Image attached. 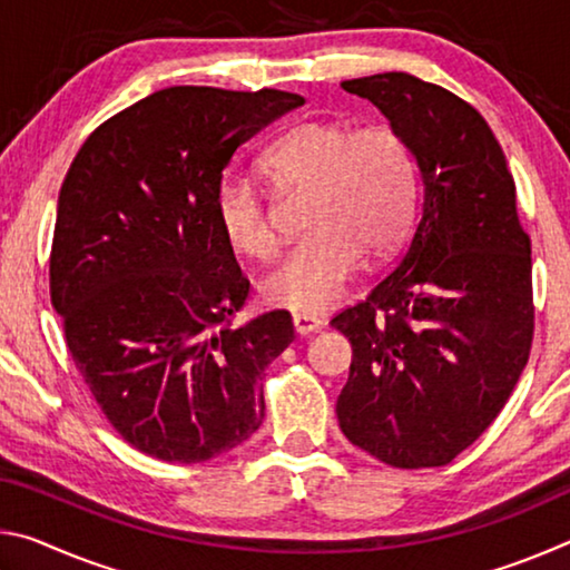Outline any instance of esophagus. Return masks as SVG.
<instances>
[{"mask_svg": "<svg viewBox=\"0 0 570 570\" xmlns=\"http://www.w3.org/2000/svg\"><path fill=\"white\" fill-rule=\"evenodd\" d=\"M292 322H294L296 334H312L324 324V320H320V316H314V314H294Z\"/></svg>", "mask_w": 570, "mask_h": 570, "instance_id": "34e87169", "label": "esophagus"}]
</instances>
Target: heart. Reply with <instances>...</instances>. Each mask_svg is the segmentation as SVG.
Here are the masks:
<instances>
[{
  "instance_id": "b5f03b06",
  "label": "heart",
  "mask_w": 570,
  "mask_h": 570,
  "mask_svg": "<svg viewBox=\"0 0 570 570\" xmlns=\"http://www.w3.org/2000/svg\"><path fill=\"white\" fill-rule=\"evenodd\" d=\"M274 190H304L306 236L284 250L264 276L262 294L294 314H322L344 296L364 258L387 256L414 214V166L390 125L306 120L286 130L256 160ZM216 224L238 256L262 258L272 230L256 190L230 180L216 196Z\"/></svg>"
}]
</instances>
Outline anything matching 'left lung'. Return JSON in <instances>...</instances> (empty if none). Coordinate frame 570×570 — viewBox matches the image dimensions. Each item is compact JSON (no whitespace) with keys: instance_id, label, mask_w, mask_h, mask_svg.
<instances>
[{"instance_id":"left-lung-1","label":"left lung","mask_w":570,"mask_h":570,"mask_svg":"<svg viewBox=\"0 0 570 570\" xmlns=\"http://www.w3.org/2000/svg\"><path fill=\"white\" fill-rule=\"evenodd\" d=\"M417 166L420 214L387 278L332 326L352 344L344 438L392 468H440L503 410L533 342L530 238L482 115L407 72L346 80Z\"/></svg>"}]
</instances>
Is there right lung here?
Segmentation results:
<instances>
[{"instance_id":"1","label":"right lung","mask_w":570,"mask_h":570,"mask_svg":"<svg viewBox=\"0 0 570 570\" xmlns=\"http://www.w3.org/2000/svg\"><path fill=\"white\" fill-rule=\"evenodd\" d=\"M302 105L282 90L166 88L105 120L67 170L52 306L98 407L150 458L206 462L264 420L262 374L294 324L276 308L234 326L248 282L216 196L234 153Z\"/></svg>"}]
</instances>
